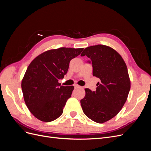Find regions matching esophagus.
Segmentation results:
<instances>
[{"instance_id":"esophagus-1","label":"esophagus","mask_w":151,"mask_h":151,"mask_svg":"<svg viewBox=\"0 0 151 151\" xmlns=\"http://www.w3.org/2000/svg\"><path fill=\"white\" fill-rule=\"evenodd\" d=\"M74 87H75L76 88H79L80 86H79V85H77V84H75V85H74Z\"/></svg>"}]
</instances>
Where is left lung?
I'll return each instance as SVG.
<instances>
[{
	"label": "left lung",
	"mask_w": 151,
	"mask_h": 151,
	"mask_svg": "<svg viewBox=\"0 0 151 151\" xmlns=\"http://www.w3.org/2000/svg\"><path fill=\"white\" fill-rule=\"evenodd\" d=\"M86 55L92 63L93 75L100 79L95 91L86 89L81 100L85 115L91 120L103 123L119 113L130 89L127 67L120 55L105 45L87 47L81 56Z\"/></svg>",
	"instance_id": "1"
}]
</instances>
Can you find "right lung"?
Masks as SVG:
<instances>
[{"label":"right lung","instance_id":"right-lung-1","mask_svg":"<svg viewBox=\"0 0 151 151\" xmlns=\"http://www.w3.org/2000/svg\"><path fill=\"white\" fill-rule=\"evenodd\" d=\"M83 50L63 47L50 50L40 54L29 65L21 88L27 107L38 120L50 122L62 114L74 88L61 86L58 81L67 74L70 61Z\"/></svg>","mask_w":151,"mask_h":151}]
</instances>
